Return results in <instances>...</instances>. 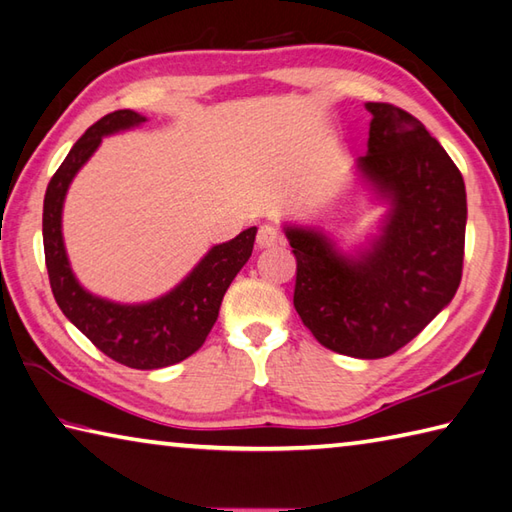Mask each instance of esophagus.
Listing matches in <instances>:
<instances>
[{
	"label": "esophagus",
	"instance_id": "34e87169",
	"mask_svg": "<svg viewBox=\"0 0 512 512\" xmlns=\"http://www.w3.org/2000/svg\"><path fill=\"white\" fill-rule=\"evenodd\" d=\"M282 244V237H279L277 230L273 226H259L257 230V246L259 248H275Z\"/></svg>",
	"mask_w": 512,
	"mask_h": 512
}]
</instances>
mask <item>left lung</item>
Segmentation results:
<instances>
[{"instance_id": "1", "label": "left lung", "mask_w": 512, "mask_h": 512, "mask_svg": "<svg viewBox=\"0 0 512 512\" xmlns=\"http://www.w3.org/2000/svg\"><path fill=\"white\" fill-rule=\"evenodd\" d=\"M373 115L359 175L388 202L379 235L357 255L319 228L284 226L297 259L293 304L322 346L379 359L442 313L462 282L466 186L442 144L406 110L368 102Z\"/></svg>"}]
</instances>
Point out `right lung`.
<instances>
[{"mask_svg": "<svg viewBox=\"0 0 512 512\" xmlns=\"http://www.w3.org/2000/svg\"><path fill=\"white\" fill-rule=\"evenodd\" d=\"M144 122L146 117L135 110H115L77 139L46 188L42 233L50 288L62 313L110 359L128 368L155 370L182 362L202 348L230 282L253 253L257 228H246L230 242L210 248L182 282L153 302L117 304L88 293L73 275L64 248L66 190L102 137Z\"/></svg>", "mask_w": 512, "mask_h": 512, "instance_id": "add662e5", "label": "right lung"}]
</instances>
